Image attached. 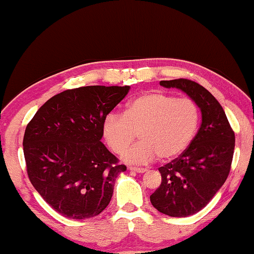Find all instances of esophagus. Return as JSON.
Instances as JSON below:
<instances>
[{
	"label": "esophagus",
	"instance_id": "1",
	"mask_svg": "<svg viewBox=\"0 0 254 254\" xmlns=\"http://www.w3.org/2000/svg\"><path fill=\"white\" fill-rule=\"evenodd\" d=\"M128 170L134 171V173H138V174H142V173H145V171H147L146 168H138V167H130L128 168Z\"/></svg>",
	"mask_w": 254,
	"mask_h": 254
}]
</instances>
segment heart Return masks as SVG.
<instances>
[{
    "mask_svg": "<svg viewBox=\"0 0 254 254\" xmlns=\"http://www.w3.org/2000/svg\"><path fill=\"white\" fill-rule=\"evenodd\" d=\"M193 99L176 98L163 92H148L127 103L123 115L110 113L102 123L103 138L116 154H123L135 140L141 141L124 154L130 163L162 161L181 155L191 144L199 124Z\"/></svg>",
    "mask_w": 254,
    "mask_h": 254,
    "instance_id": "obj_1",
    "label": "heart"
}]
</instances>
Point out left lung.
Here are the masks:
<instances>
[{
	"label": "left lung",
	"mask_w": 254,
	"mask_h": 254,
	"mask_svg": "<svg viewBox=\"0 0 254 254\" xmlns=\"http://www.w3.org/2000/svg\"><path fill=\"white\" fill-rule=\"evenodd\" d=\"M163 87L180 88L193 99L201 112V124L189 147L159 168L161 185L149 199L159 212L187 217L201 210L230 173L235 132L219 101L193 80H162Z\"/></svg>",
	"instance_id": "1"
}]
</instances>
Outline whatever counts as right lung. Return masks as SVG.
Segmentation results:
<instances>
[{"instance_id":"add662e5","label":"right lung","mask_w":254,"mask_h":254,"mask_svg":"<svg viewBox=\"0 0 254 254\" xmlns=\"http://www.w3.org/2000/svg\"><path fill=\"white\" fill-rule=\"evenodd\" d=\"M128 86H84L59 93L25 128L26 171L32 185L61 215L84 220L108 206L124 164L101 142L105 117Z\"/></svg>"}]
</instances>
